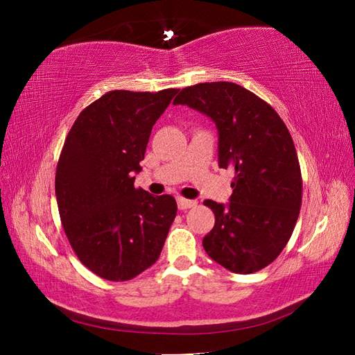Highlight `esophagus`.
I'll use <instances>...</instances> for the list:
<instances>
[{
	"label": "esophagus",
	"instance_id": "obj_1",
	"mask_svg": "<svg viewBox=\"0 0 355 355\" xmlns=\"http://www.w3.org/2000/svg\"><path fill=\"white\" fill-rule=\"evenodd\" d=\"M177 205H178V209L186 210V209H191V207H193V206H197V201L180 197V198H177Z\"/></svg>",
	"mask_w": 355,
	"mask_h": 355
}]
</instances>
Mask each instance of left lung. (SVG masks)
I'll return each mask as SVG.
<instances>
[{"instance_id": "obj_1", "label": "left lung", "mask_w": 355, "mask_h": 355, "mask_svg": "<svg viewBox=\"0 0 355 355\" xmlns=\"http://www.w3.org/2000/svg\"><path fill=\"white\" fill-rule=\"evenodd\" d=\"M178 103L214 120L220 168L235 171L229 205L205 201L215 225L202 247L233 273L266 268L290 241L302 206V173L288 128L270 103L233 82L186 87L173 99Z\"/></svg>"}]
</instances>
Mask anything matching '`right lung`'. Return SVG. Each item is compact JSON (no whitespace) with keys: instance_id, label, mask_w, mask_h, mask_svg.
Instances as JSON below:
<instances>
[{"instance_id":"1","label":"right lung","mask_w":355,"mask_h":355,"mask_svg":"<svg viewBox=\"0 0 355 355\" xmlns=\"http://www.w3.org/2000/svg\"><path fill=\"white\" fill-rule=\"evenodd\" d=\"M177 88L112 89L74 120L56 166L59 216L78 259L102 279L130 281L162 253L177 202L134 187L154 123Z\"/></svg>"}]
</instances>
